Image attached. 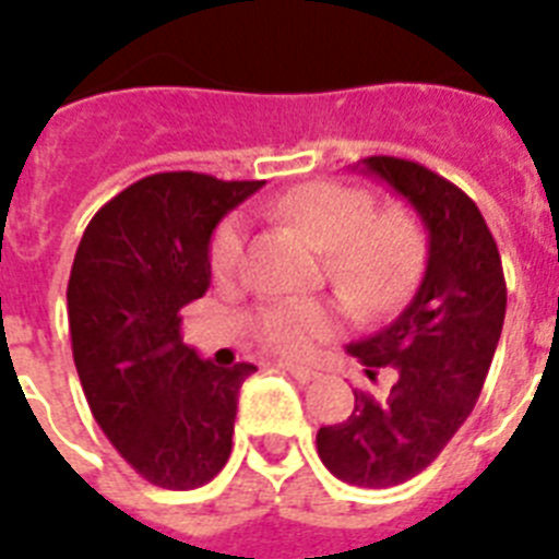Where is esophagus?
Instances as JSON below:
<instances>
[{"label": "esophagus", "instance_id": "obj_1", "mask_svg": "<svg viewBox=\"0 0 559 559\" xmlns=\"http://www.w3.org/2000/svg\"><path fill=\"white\" fill-rule=\"evenodd\" d=\"M278 368H284V371L293 373L298 382H310L319 377V371H313V368H307V366H296V362H278Z\"/></svg>", "mask_w": 559, "mask_h": 559}]
</instances>
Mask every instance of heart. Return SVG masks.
Returning <instances> with one entry per match:
<instances>
[{
	"label": "heart",
	"instance_id": "1",
	"mask_svg": "<svg viewBox=\"0 0 559 559\" xmlns=\"http://www.w3.org/2000/svg\"><path fill=\"white\" fill-rule=\"evenodd\" d=\"M366 188L316 179L281 193L270 214L298 228L319 249L324 275L359 316L397 310L420 281L426 263V228L406 205L373 211ZM246 263V228L228 217L211 240V272L235 281ZM252 331L263 348L281 357H310L340 331V307L316 298H281L252 316Z\"/></svg>",
	"mask_w": 559,
	"mask_h": 559
}]
</instances>
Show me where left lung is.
Here are the masks:
<instances>
[{
	"mask_svg": "<svg viewBox=\"0 0 559 559\" xmlns=\"http://www.w3.org/2000/svg\"><path fill=\"white\" fill-rule=\"evenodd\" d=\"M362 168L420 214L429 261L406 310L348 345L371 380L389 368L394 385L382 397L354 391L350 417L322 426L316 450L336 478L382 490L429 467L473 412L502 336L508 287L493 235L459 186L397 156H368Z\"/></svg>",
	"mask_w": 559,
	"mask_h": 559,
	"instance_id": "8db88e82",
	"label": "left lung"
}]
</instances>
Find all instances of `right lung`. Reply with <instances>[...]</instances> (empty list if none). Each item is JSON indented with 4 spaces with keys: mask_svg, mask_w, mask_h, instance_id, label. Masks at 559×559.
Returning <instances> with one entry per match:
<instances>
[{
    "mask_svg": "<svg viewBox=\"0 0 559 559\" xmlns=\"http://www.w3.org/2000/svg\"><path fill=\"white\" fill-rule=\"evenodd\" d=\"M263 182L170 170L112 197L83 231L69 333L83 394L121 459L165 490H193L231 455L237 391L258 368L200 359L182 310L211 284V231Z\"/></svg>",
    "mask_w": 559,
    "mask_h": 559,
    "instance_id": "1",
    "label": "right lung"
}]
</instances>
